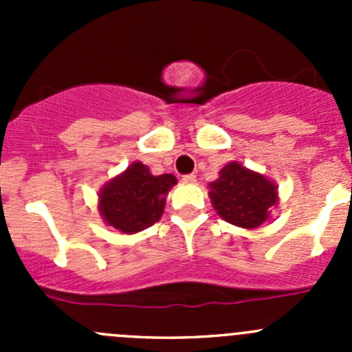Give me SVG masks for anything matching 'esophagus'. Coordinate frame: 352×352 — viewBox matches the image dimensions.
I'll return each mask as SVG.
<instances>
[{"label":"esophagus","mask_w":352,"mask_h":352,"mask_svg":"<svg viewBox=\"0 0 352 352\" xmlns=\"http://www.w3.org/2000/svg\"><path fill=\"white\" fill-rule=\"evenodd\" d=\"M182 182L184 184H194V182H196V175H194V173H189V175H184L182 177Z\"/></svg>","instance_id":"34e87169"}]
</instances>
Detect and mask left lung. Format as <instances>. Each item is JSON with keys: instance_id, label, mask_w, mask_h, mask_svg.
Masks as SVG:
<instances>
[{"instance_id": "obj_1", "label": "left lung", "mask_w": 352, "mask_h": 352, "mask_svg": "<svg viewBox=\"0 0 352 352\" xmlns=\"http://www.w3.org/2000/svg\"><path fill=\"white\" fill-rule=\"evenodd\" d=\"M209 197L225 221L254 230L271 218V209L278 204V187L261 173L245 168L242 163L232 162L209 184Z\"/></svg>"}]
</instances>
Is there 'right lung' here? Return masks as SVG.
Returning <instances> with one entry per match:
<instances>
[{
  "mask_svg": "<svg viewBox=\"0 0 352 352\" xmlns=\"http://www.w3.org/2000/svg\"><path fill=\"white\" fill-rule=\"evenodd\" d=\"M175 184L172 173L153 175L146 165L134 162L102 187L98 211L104 221L119 232L127 235L143 232L162 218L166 194Z\"/></svg>",
  "mask_w": 352,
  "mask_h": 352,
  "instance_id": "add662e5",
  "label": "right lung"
}]
</instances>
